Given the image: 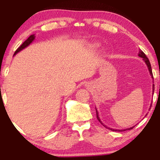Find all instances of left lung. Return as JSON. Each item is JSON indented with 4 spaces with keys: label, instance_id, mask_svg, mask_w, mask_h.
<instances>
[{
    "label": "left lung",
    "instance_id": "left-lung-1",
    "mask_svg": "<svg viewBox=\"0 0 160 160\" xmlns=\"http://www.w3.org/2000/svg\"><path fill=\"white\" fill-rule=\"evenodd\" d=\"M138 56L141 57V58H142L143 60H144V61L145 62V63H146V65H147V66H148V70H149V71H150V75H151V76H152V78H153V73H152L151 65H150V63L149 59H148V57L146 56V55L144 54V52H142V50L139 51ZM153 86H154V84H153V91H154V89H153L154 87H153ZM95 110H96V108H95ZM96 117H97V119H98V120L99 121V122H101V123L103 125L104 127L108 128V129H111V130H112V131H114V132H122V131H126V130H127V129H132V128H134V126H133V127H131V128H126V129H122V130H120V129H113V128H108V127H107V126H105V125H104V124L102 122V121H101L100 118H99V117H98V111H97V110H96Z\"/></svg>",
    "mask_w": 160,
    "mask_h": 160
}]
</instances>
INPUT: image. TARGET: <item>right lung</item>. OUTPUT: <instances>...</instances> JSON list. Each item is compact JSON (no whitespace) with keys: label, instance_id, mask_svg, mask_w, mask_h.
<instances>
[{"label":"right lung","instance_id":"add662e5","mask_svg":"<svg viewBox=\"0 0 160 160\" xmlns=\"http://www.w3.org/2000/svg\"><path fill=\"white\" fill-rule=\"evenodd\" d=\"M34 38H35V36H34V34H32V35H31L30 37H29V38H28V39H27L26 40H25V42H24L22 44V45L20 46V47H19V48L16 49L15 53H14V55H16V53L19 52V51L22 50L23 49H25V47H27L30 44V43H32V42L33 41V40H34Z\"/></svg>","mask_w":160,"mask_h":160}]
</instances>
